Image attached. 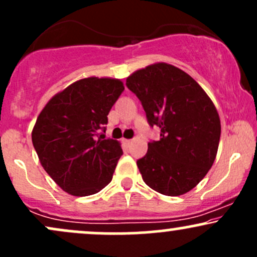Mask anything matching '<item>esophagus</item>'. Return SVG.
<instances>
[{"label": "esophagus", "instance_id": "1", "mask_svg": "<svg viewBox=\"0 0 257 257\" xmlns=\"http://www.w3.org/2000/svg\"><path fill=\"white\" fill-rule=\"evenodd\" d=\"M124 144L126 146H129L132 144V140H124Z\"/></svg>", "mask_w": 257, "mask_h": 257}]
</instances>
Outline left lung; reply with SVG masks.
Wrapping results in <instances>:
<instances>
[{"label":"left lung","mask_w":257,"mask_h":257,"mask_svg":"<svg viewBox=\"0 0 257 257\" xmlns=\"http://www.w3.org/2000/svg\"><path fill=\"white\" fill-rule=\"evenodd\" d=\"M125 85L141 101L159 140L137 164L147 186L166 196L196 187L213 166L219 147L220 117L210 98L187 73L159 63L139 70Z\"/></svg>","instance_id":"left-lung-1"}]
</instances>
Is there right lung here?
I'll use <instances>...</instances> for the list:
<instances>
[{
  "instance_id": "right-lung-1",
  "label": "right lung",
  "mask_w": 257,
  "mask_h": 257,
  "mask_svg": "<svg viewBox=\"0 0 257 257\" xmlns=\"http://www.w3.org/2000/svg\"><path fill=\"white\" fill-rule=\"evenodd\" d=\"M123 90L118 79H79L53 96L38 116L32 144L44 170L65 192L90 196L111 182L123 151L104 133Z\"/></svg>"
}]
</instances>
